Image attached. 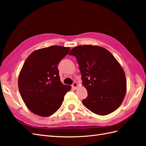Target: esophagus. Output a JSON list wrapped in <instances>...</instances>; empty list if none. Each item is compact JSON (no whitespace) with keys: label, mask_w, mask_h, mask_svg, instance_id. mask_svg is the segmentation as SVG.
<instances>
[{"label":"esophagus","mask_w":146,"mask_h":146,"mask_svg":"<svg viewBox=\"0 0 146 146\" xmlns=\"http://www.w3.org/2000/svg\"><path fill=\"white\" fill-rule=\"evenodd\" d=\"M77 86H78V84H77V83H76V82H74L73 84L72 85V87L74 88V89H75V90L77 89Z\"/></svg>","instance_id":"obj_1"}]
</instances>
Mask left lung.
Masks as SVG:
<instances>
[{"instance_id": "8db88e82", "label": "left lung", "mask_w": 146, "mask_h": 146, "mask_svg": "<svg viewBox=\"0 0 146 146\" xmlns=\"http://www.w3.org/2000/svg\"><path fill=\"white\" fill-rule=\"evenodd\" d=\"M69 55L76 56L88 91L83 105L101 116L115 111L124 99L127 80L114 56L105 48L91 45L75 47Z\"/></svg>"}]
</instances>
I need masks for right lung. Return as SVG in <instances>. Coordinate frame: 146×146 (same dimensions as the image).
Masks as SVG:
<instances>
[{"label":"right lung","mask_w":146,"mask_h":146,"mask_svg":"<svg viewBox=\"0 0 146 146\" xmlns=\"http://www.w3.org/2000/svg\"><path fill=\"white\" fill-rule=\"evenodd\" d=\"M69 47L52 46L32 52L26 59L18 78L22 99L31 111L46 117L62 105L71 86L61 82L58 64Z\"/></svg>","instance_id":"1"}]
</instances>
